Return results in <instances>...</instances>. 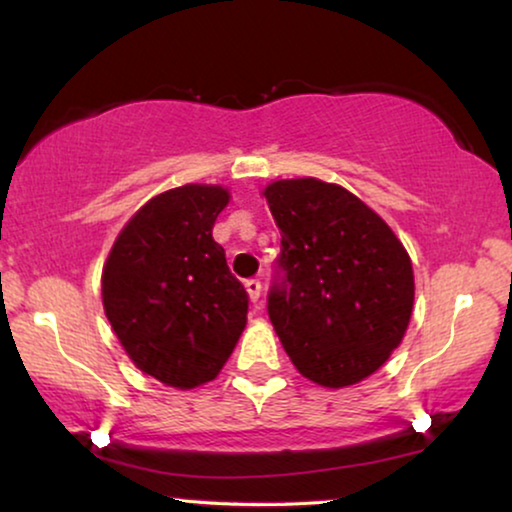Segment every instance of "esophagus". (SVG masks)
I'll return each mask as SVG.
<instances>
[{
  "mask_svg": "<svg viewBox=\"0 0 512 512\" xmlns=\"http://www.w3.org/2000/svg\"><path fill=\"white\" fill-rule=\"evenodd\" d=\"M244 289H247V293H249V300L251 303H258V298H261V282H258V279H247V282H244Z\"/></svg>",
  "mask_w": 512,
  "mask_h": 512,
  "instance_id": "esophagus-1",
  "label": "esophagus"
}]
</instances>
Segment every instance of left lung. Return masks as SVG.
I'll list each match as a JSON object with an SVG mask.
<instances>
[{"label": "left lung", "instance_id": "1", "mask_svg": "<svg viewBox=\"0 0 512 512\" xmlns=\"http://www.w3.org/2000/svg\"><path fill=\"white\" fill-rule=\"evenodd\" d=\"M282 230L268 314L293 366L321 387L373 375L408 331V251L373 209L338 184L282 179L263 191Z\"/></svg>", "mask_w": 512, "mask_h": 512}]
</instances>
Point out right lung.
Returning <instances> with one entry per match:
<instances>
[{"label":"right lung","mask_w":512,"mask_h":512,"mask_svg":"<svg viewBox=\"0 0 512 512\" xmlns=\"http://www.w3.org/2000/svg\"><path fill=\"white\" fill-rule=\"evenodd\" d=\"M230 195L186 184L151 198L116 237L102 303L135 366L167 387L193 389L221 373L247 326L249 296L214 242Z\"/></svg>","instance_id":"right-lung-1"}]
</instances>
